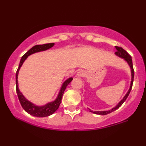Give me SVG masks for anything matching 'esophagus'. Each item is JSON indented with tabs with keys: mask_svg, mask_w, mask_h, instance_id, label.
Returning <instances> with one entry per match:
<instances>
[{
	"mask_svg": "<svg viewBox=\"0 0 146 146\" xmlns=\"http://www.w3.org/2000/svg\"><path fill=\"white\" fill-rule=\"evenodd\" d=\"M78 77H81V78H82V77H84V75H85V72H84L83 70H80V71L78 73Z\"/></svg>",
	"mask_w": 146,
	"mask_h": 146,
	"instance_id": "obj_1",
	"label": "esophagus"
}]
</instances>
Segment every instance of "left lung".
Listing matches in <instances>:
<instances>
[{"label":"left lung","instance_id":"obj_1","mask_svg":"<svg viewBox=\"0 0 146 146\" xmlns=\"http://www.w3.org/2000/svg\"><path fill=\"white\" fill-rule=\"evenodd\" d=\"M115 48H116L117 51L115 52V54H116L117 56H120L121 58H123L125 60L126 62H128V64H129V65L130 66V67H131V75H132V78H131V86H130V88L129 91H128V92L126 93V94L125 96H124V97L123 98V99L121 101L120 103L117 104L116 106L115 107V108H113V109H111V110H109V111H90L91 112H92V113H95V114H99V115H107V114L108 113H110L112 111H114L115 110H116L117 109H118L122 105V104L124 103V102L126 101V99H127V97L129 96L130 92H131V89H132V87H133V80H134V69H133V62H132V58H131V56L129 55V54H128V52H126V50H124L122 47H118V46H115ZM89 110H90V109H89Z\"/></svg>","mask_w":146,"mask_h":146}]
</instances>
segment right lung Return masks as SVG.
Instances as JSON below:
<instances>
[{
    "mask_svg": "<svg viewBox=\"0 0 146 146\" xmlns=\"http://www.w3.org/2000/svg\"><path fill=\"white\" fill-rule=\"evenodd\" d=\"M54 45V43H45V44L43 45H36L33 46L32 48L30 49L25 54H24V55L22 56V58L20 60V64H19L18 68H17L16 71V75H15V79H16V92L17 94V96H18L19 101H20V104L22 105L23 109H24L27 113H29L30 115H34L35 117L49 116V115L53 114L54 112L58 109L60 105L61 100H62V97L63 94H64V90H65L68 84L73 80V78H71L68 79V80H66L65 82L63 83L62 88H61L60 89V91L59 92L58 96L57 99H56L55 101L47 103V104L44 105V106H36V105H35L34 104H33L32 103H31V102L28 101L27 99H26V98L23 96V94L20 92V91L19 90L18 83H17V75H18V72L21 66L22 65L23 62H24V60H25L28 56L31 55V54L36 53V52L48 50V49L53 47Z\"/></svg>",
    "mask_w": 146,
    "mask_h": 146,
    "instance_id": "right-lung-1",
    "label": "right lung"
}]
</instances>
